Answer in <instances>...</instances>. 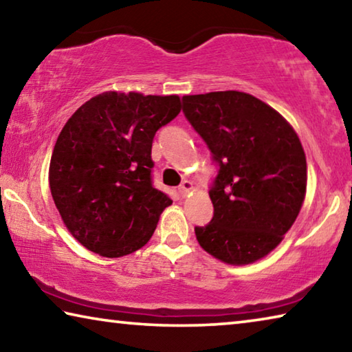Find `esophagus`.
<instances>
[{"label":"esophagus","instance_id":"esophagus-1","mask_svg":"<svg viewBox=\"0 0 352 352\" xmlns=\"http://www.w3.org/2000/svg\"><path fill=\"white\" fill-rule=\"evenodd\" d=\"M192 189V183H190L189 180H184L180 186H178V192H180L182 197H186V194L189 192V190Z\"/></svg>","mask_w":352,"mask_h":352}]
</instances>
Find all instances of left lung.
Instances as JSON below:
<instances>
[{
	"mask_svg": "<svg viewBox=\"0 0 352 352\" xmlns=\"http://www.w3.org/2000/svg\"><path fill=\"white\" fill-rule=\"evenodd\" d=\"M183 113L217 164L211 222L195 226L200 247L233 265L276 248L306 195L307 166L290 124L252 94L214 91L184 96Z\"/></svg>",
	"mask_w": 352,
	"mask_h": 352,
	"instance_id": "obj_1",
	"label": "left lung"
}]
</instances>
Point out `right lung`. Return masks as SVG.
I'll list each match as a JSON object with an SVG mask.
<instances>
[{"label": "right lung", "instance_id": "right-lung-1", "mask_svg": "<svg viewBox=\"0 0 352 352\" xmlns=\"http://www.w3.org/2000/svg\"><path fill=\"white\" fill-rule=\"evenodd\" d=\"M182 110L178 96L107 91L65 124L50 164L52 199L90 252L119 258L146 245L172 204L152 183V141Z\"/></svg>", "mask_w": 352, "mask_h": 352}]
</instances>
